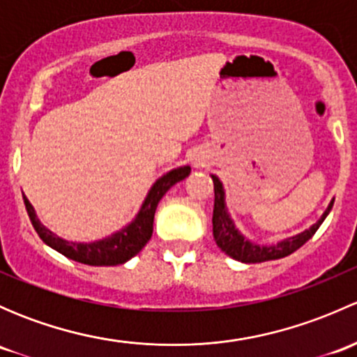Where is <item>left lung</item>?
Instances as JSON below:
<instances>
[{"label": "left lung", "instance_id": "obj_1", "mask_svg": "<svg viewBox=\"0 0 357 357\" xmlns=\"http://www.w3.org/2000/svg\"><path fill=\"white\" fill-rule=\"evenodd\" d=\"M212 181H214V214H212V231H214V240L218 243V247L221 248L225 254H228L229 257L236 259V261L247 262V264H255V262H266V261H275V259L287 257V255L294 254L297 248H301L307 242L309 238H312L318 228L321 226V222L325 221V218L328 215V212L332 211L333 200L330 202L328 208L325 211V214L321 215L316 225H312L311 228L305 229V231L298 233V235L291 236V238H285L282 242H278L276 245H255V243L248 242L245 236L235 228L231 218L228 214V208H226V200H225V188H222V183L219 181L218 176H212Z\"/></svg>", "mask_w": 357, "mask_h": 357}]
</instances>
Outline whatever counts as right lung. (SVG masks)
<instances>
[{"instance_id": "1", "label": "right lung", "mask_w": 357, "mask_h": 357, "mask_svg": "<svg viewBox=\"0 0 357 357\" xmlns=\"http://www.w3.org/2000/svg\"><path fill=\"white\" fill-rule=\"evenodd\" d=\"M190 171H192V167H190V165H185V167L172 169L167 174L158 178L155 185H153L152 190L149 192V195H146L138 215H136L135 221H132L131 225L122 228L121 231L114 233L109 238H103L91 243L67 242V240L53 235V233L50 231L48 228H45V226L39 222V219L36 218L34 208H32L31 202L27 200L25 195L24 204L25 208H27L29 218H31L32 226H34L39 238H41L46 245L55 248L56 252H60V254H63L66 257L72 259V261L81 262V264L117 266L124 264L126 261L135 257V255L146 245V242L152 238L153 215H155L158 202H160L162 197L165 195V192H167L171 186L183 181V179L190 174Z\"/></svg>"}]
</instances>
